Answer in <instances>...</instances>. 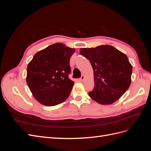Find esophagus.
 I'll return each mask as SVG.
<instances>
[{
    "mask_svg": "<svg viewBox=\"0 0 151 151\" xmlns=\"http://www.w3.org/2000/svg\"><path fill=\"white\" fill-rule=\"evenodd\" d=\"M84 78H85V77H84V76H82L81 77V78L79 79V81H81V82H83V81H84Z\"/></svg>",
    "mask_w": 151,
    "mask_h": 151,
    "instance_id": "1",
    "label": "esophagus"
}]
</instances>
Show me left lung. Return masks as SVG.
Listing matches in <instances>:
<instances>
[{
	"instance_id": "left-lung-1",
	"label": "left lung",
	"mask_w": 151,
	"mask_h": 151,
	"mask_svg": "<svg viewBox=\"0 0 151 151\" xmlns=\"http://www.w3.org/2000/svg\"><path fill=\"white\" fill-rule=\"evenodd\" d=\"M80 53L90 61L95 87L89 97L101 104L116 101L131 84L132 66L125 54L111 45L83 48Z\"/></svg>"
}]
</instances>
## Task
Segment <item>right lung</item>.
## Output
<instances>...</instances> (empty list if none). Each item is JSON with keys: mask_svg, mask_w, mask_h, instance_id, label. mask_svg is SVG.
I'll return each instance as SVG.
<instances>
[{"mask_svg": "<svg viewBox=\"0 0 151 151\" xmlns=\"http://www.w3.org/2000/svg\"><path fill=\"white\" fill-rule=\"evenodd\" d=\"M74 48L54 43L36 53L27 67L26 83L42 104L55 106L65 101L74 82L68 78L70 58Z\"/></svg>", "mask_w": 151, "mask_h": 151, "instance_id": "1", "label": "right lung"}]
</instances>
